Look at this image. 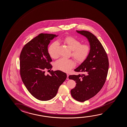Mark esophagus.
Instances as JSON below:
<instances>
[{
	"label": "esophagus",
	"instance_id": "esophagus-1",
	"mask_svg": "<svg viewBox=\"0 0 127 127\" xmlns=\"http://www.w3.org/2000/svg\"><path fill=\"white\" fill-rule=\"evenodd\" d=\"M67 77L66 78V79H67V80H68V79H69V78H68L69 75H68V74H67Z\"/></svg>",
	"mask_w": 127,
	"mask_h": 127
}]
</instances>
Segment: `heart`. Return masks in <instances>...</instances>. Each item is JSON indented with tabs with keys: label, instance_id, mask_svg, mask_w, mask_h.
<instances>
[{
	"label": "heart",
	"instance_id": "b5f03b06",
	"mask_svg": "<svg viewBox=\"0 0 127 127\" xmlns=\"http://www.w3.org/2000/svg\"><path fill=\"white\" fill-rule=\"evenodd\" d=\"M63 42L67 44L72 50V56L75 61L81 63L84 61L90 53L91 48L87 44H81L79 40L74 37L68 36L63 39ZM59 41H60L59 40ZM58 43L54 42L50 45L48 52L50 56L55 59L58 57L57 52ZM75 63L72 59L61 58L55 63V68L62 71L68 72L75 66Z\"/></svg>",
	"mask_w": 127,
	"mask_h": 127
}]
</instances>
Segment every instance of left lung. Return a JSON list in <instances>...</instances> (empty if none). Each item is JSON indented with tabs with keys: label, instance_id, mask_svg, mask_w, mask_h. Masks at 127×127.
<instances>
[{
	"label": "left lung",
	"instance_id": "obj_1",
	"mask_svg": "<svg viewBox=\"0 0 127 127\" xmlns=\"http://www.w3.org/2000/svg\"><path fill=\"white\" fill-rule=\"evenodd\" d=\"M76 32L88 39L91 48L88 56L74 70L83 74L68 76L76 83L75 87L71 90V95L74 99L83 102L101 90L107 78L109 62L105 50L95 35L86 31Z\"/></svg>",
	"mask_w": 127,
	"mask_h": 127
}]
</instances>
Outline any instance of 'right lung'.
<instances>
[{"instance_id": "1", "label": "right lung", "mask_w": 127, "mask_h": 127, "mask_svg": "<svg viewBox=\"0 0 127 127\" xmlns=\"http://www.w3.org/2000/svg\"><path fill=\"white\" fill-rule=\"evenodd\" d=\"M58 35L40 33L26 44L20 56V74L28 91L40 100L52 99L57 94L59 87L67 78L65 73L60 70L50 72L45 75L46 69L51 70L52 59L48 52L51 40Z\"/></svg>"}]
</instances>
